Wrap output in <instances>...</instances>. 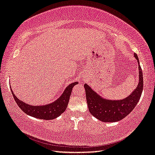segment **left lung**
<instances>
[{
  "mask_svg": "<svg viewBox=\"0 0 155 155\" xmlns=\"http://www.w3.org/2000/svg\"><path fill=\"white\" fill-rule=\"evenodd\" d=\"M134 56L139 63V83L130 95L121 100L105 99L85 83L87 104L90 114L103 122L120 121L130 113L141 97L143 87V72L139 65V58Z\"/></svg>",
  "mask_w": 155,
  "mask_h": 155,
  "instance_id": "8db88e82",
  "label": "left lung"
}]
</instances>
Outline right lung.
I'll return each instance as SVG.
<instances>
[{
	"instance_id": "right-lung-1",
	"label": "right lung",
	"mask_w": 155,
	"mask_h": 155,
	"mask_svg": "<svg viewBox=\"0 0 155 155\" xmlns=\"http://www.w3.org/2000/svg\"><path fill=\"white\" fill-rule=\"evenodd\" d=\"M77 84H78V82L72 83L65 88L63 94L58 99L50 104L43 105H32L26 104L16 97L12 88L11 92L17 105L25 114L37 119L51 120L59 117L65 112L70 100L72 88Z\"/></svg>"
}]
</instances>
